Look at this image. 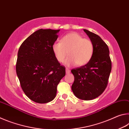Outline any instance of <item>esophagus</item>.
<instances>
[{"label":"esophagus","mask_w":129,"mask_h":129,"mask_svg":"<svg viewBox=\"0 0 129 129\" xmlns=\"http://www.w3.org/2000/svg\"><path fill=\"white\" fill-rule=\"evenodd\" d=\"M65 72H66L67 74H69L70 72H71V71H70L69 69L66 68V69H65Z\"/></svg>","instance_id":"obj_1"}]
</instances>
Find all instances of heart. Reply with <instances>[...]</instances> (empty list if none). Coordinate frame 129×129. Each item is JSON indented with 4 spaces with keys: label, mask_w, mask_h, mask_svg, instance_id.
<instances>
[{
    "label": "heart",
    "mask_w": 129,
    "mask_h": 129,
    "mask_svg": "<svg viewBox=\"0 0 129 129\" xmlns=\"http://www.w3.org/2000/svg\"><path fill=\"white\" fill-rule=\"evenodd\" d=\"M52 51L58 62L65 61L67 66L76 65L82 66L86 64L92 57L94 52L93 44L88 39H84L76 32L66 35L61 42H55L52 45Z\"/></svg>",
    "instance_id": "1"
}]
</instances>
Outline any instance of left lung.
Segmentation results:
<instances>
[{
    "mask_svg": "<svg viewBox=\"0 0 129 129\" xmlns=\"http://www.w3.org/2000/svg\"><path fill=\"white\" fill-rule=\"evenodd\" d=\"M84 31L93 44V54L86 65L71 71L75 77L72 90L78 99L91 100L99 97L106 89L112 62L109 48L102 39L88 30Z\"/></svg>",
    "mask_w": 129,
    "mask_h": 129,
    "instance_id": "obj_1",
    "label": "left lung"
}]
</instances>
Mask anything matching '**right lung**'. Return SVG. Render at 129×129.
<instances>
[{
    "instance_id": "1",
    "label": "right lung",
    "mask_w": 129,
    "mask_h": 129,
    "mask_svg": "<svg viewBox=\"0 0 129 129\" xmlns=\"http://www.w3.org/2000/svg\"><path fill=\"white\" fill-rule=\"evenodd\" d=\"M60 29H40L21 44L16 71L21 88L30 100L48 103L55 98L57 86L65 75V68L54 55L52 45Z\"/></svg>"
}]
</instances>
